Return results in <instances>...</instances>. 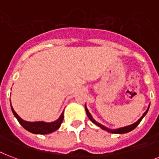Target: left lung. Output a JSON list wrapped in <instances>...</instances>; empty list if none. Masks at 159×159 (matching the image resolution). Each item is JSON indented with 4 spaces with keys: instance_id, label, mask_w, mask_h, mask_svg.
Segmentation results:
<instances>
[{
    "instance_id": "obj_1",
    "label": "left lung",
    "mask_w": 159,
    "mask_h": 159,
    "mask_svg": "<svg viewBox=\"0 0 159 159\" xmlns=\"http://www.w3.org/2000/svg\"><path fill=\"white\" fill-rule=\"evenodd\" d=\"M148 109H149V107H148V110H147L146 111L143 113V115L141 116L140 119H139L138 121H136L135 123L132 124V125H129V126H124V127H121V128H118V129H110V128H107V126H103V125H101V124H100L99 122H97L96 120H94L92 116H91V115H90V113L89 112V111H88V109H87L86 106H85V111H86L87 116H88V117L89 118V120H91L93 123L95 124V125L99 126V127H101V129H103V130H105V131H107V132H111V133H118V134H123V133L129 132H131V131H132L133 129H135V128H136V127L138 126V124L140 123L141 120H143V118L144 117V116H145V115H146L147 113H148Z\"/></svg>"
}]
</instances>
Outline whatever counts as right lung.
I'll return each mask as SVG.
<instances>
[{
  "mask_svg": "<svg viewBox=\"0 0 159 159\" xmlns=\"http://www.w3.org/2000/svg\"><path fill=\"white\" fill-rule=\"evenodd\" d=\"M11 107L12 113L15 116V117L17 119L19 123L21 124L23 128L28 131V132L34 133V134H48L51 132H53L56 130H58L63 120H64V112L62 113L61 116H59L58 120L52 122H45V121H35V122H31L27 120H22L20 116L16 113L14 109Z\"/></svg>",
  "mask_w": 159,
  "mask_h": 159,
  "instance_id": "right-lung-1",
  "label": "right lung"
}]
</instances>
